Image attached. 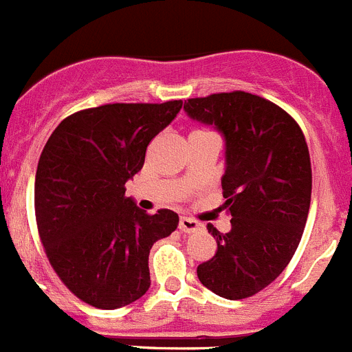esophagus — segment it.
<instances>
[{"instance_id":"obj_1","label":"esophagus","mask_w":352,"mask_h":352,"mask_svg":"<svg viewBox=\"0 0 352 352\" xmlns=\"http://www.w3.org/2000/svg\"><path fill=\"white\" fill-rule=\"evenodd\" d=\"M201 229V223L197 222V220L194 219H186V217H183L182 220H179V231L182 232H186V234H190V232H195Z\"/></svg>"}]
</instances>
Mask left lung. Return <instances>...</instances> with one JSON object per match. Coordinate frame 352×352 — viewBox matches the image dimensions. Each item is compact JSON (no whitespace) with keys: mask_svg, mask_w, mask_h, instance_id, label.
<instances>
[{"mask_svg":"<svg viewBox=\"0 0 352 352\" xmlns=\"http://www.w3.org/2000/svg\"><path fill=\"white\" fill-rule=\"evenodd\" d=\"M183 109L226 141L231 231L208 223L217 252L197 266L199 280L226 300L254 296L284 272L303 234L312 194L305 135L284 109L252 93L188 98Z\"/></svg>","mask_w":352,"mask_h":352,"instance_id":"8db88e82","label":"left lung"}]
</instances>
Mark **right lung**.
Here are the masks:
<instances>
[{"mask_svg":"<svg viewBox=\"0 0 352 352\" xmlns=\"http://www.w3.org/2000/svg\"><path fill=\"white\" fill-rule=\"evenodd\" d=\"M183 102L107 104L65 118L40 155L35 213L49 263L79 300L114 310L149 289V250L178 227L170 210L148 214L125 183L149 141Z\"/></svg>","mask_w":352,"mask_h":352,"instance_id":"right-lung-1","label":"right lung"}]
</instances>
